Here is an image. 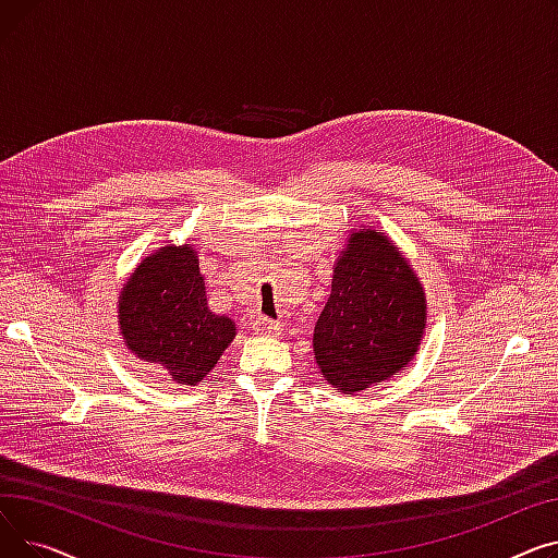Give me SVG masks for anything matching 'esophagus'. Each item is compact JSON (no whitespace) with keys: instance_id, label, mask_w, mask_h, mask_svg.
<instances>
[{"instance_id":"esophagus-1","label":"esophagus","mask_w":558,"mask_h":558,"mask_svg":"<svg viewBox=\"0 0 558 558\" xmlns=\"http://www.w3.org/2000/svg\"><path fill=\"white\" fill-rule=\"evenodd\" d=\"M253 330L257 332V335H271V337H276V335H280V324H276V320H269L267 316H257L255 320H253Z\"/></svg>"}]
</instances>
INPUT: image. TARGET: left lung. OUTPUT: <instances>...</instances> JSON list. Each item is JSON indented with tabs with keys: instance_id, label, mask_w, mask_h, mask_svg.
I'll use <instances>...</instances> for the list:
<instances>
[{
	"instance_id": "8db88e82",
	"label": "left lung",
	"mask_w": 558,
	"mask_h": 558,
	"mask_svg": "<svg viewBox=\"0 0 558 558\" xmlns=\"http://www.w3.org/2000/svg\"><path fill=\"white\" fill-rule=\"evenodd\" d=\"M425 324V289L409 259L385 232L353 230L314 326V355L324 377L350 396L385 383L414 360Z\"/></svg>"
}]
</instances>
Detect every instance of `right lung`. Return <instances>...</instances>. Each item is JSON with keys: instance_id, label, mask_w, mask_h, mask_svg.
Instances as JSON below:
<instances>
[{"instance_id": "obj_1", "label": "right lung", "mask_w": 558, "mask_h": 558, "mask_svg": "<svg viewBox=\"0 0 558 558\" xmlns=\"http://www.w3.org/2000/svg\"><path fill=\"white\" fill-rule=\"evenodd\" d=\"M120 332L137 360L160 364L175 385H196L234 339V320L215 314L192 244L144 257L120 291Z\"/></svg>"}]
</instances>
